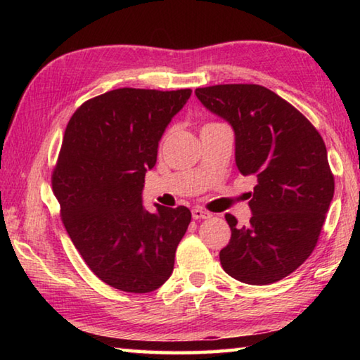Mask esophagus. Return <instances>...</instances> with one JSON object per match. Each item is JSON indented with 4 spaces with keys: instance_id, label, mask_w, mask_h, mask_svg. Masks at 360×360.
<instances>
[{
    "instance_id": "esophagus-1",
    "label": "esophagus",
    "mask_w": 360,
    "mask_h": 360,
    "mask_svg": "<svg viewBox=\"0 0 360 360\" xmlns=\"http://www.w3.org/2000/svg\"><path fill=\"white\" fill-rule=\"evenodd\" d=\"M192 217L195 219V221H200V219H210L211 217V212L205 211L202 208H193L192 210Z\"/></svg>"
}]
</instances>
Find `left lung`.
<instances>
[{"label":"left lung","mask_w":360,"mask_h":360,"mask_svg":"<svg viewBox=\"0 0 360 360\" xmlns=\"http://www.w3.org/2000/svg\"><path fill=\"white\" fill-rule=\"evenodd\" d=\"M195 95L233 129L240 173L257 178L249 225L225 214L231 238L221 265L241 283H276L309 257L324 225L335 191L326 144L302 112L262 85H212Z\"/></svg>","instance_id":"left-lung-1"}]
</instances>
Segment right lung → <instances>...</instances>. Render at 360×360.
<instances>
[{"label":"right lung","instance_id":"right-lung-1","mask_svg":"<svg viewBox=\"0 0 360 360\" xmlns=\"http://www.w3.org/2000/svg\"><path fill=\"white\" fill-rule=\"evenodd\" d=\"M192 90L115 89L85 101L66 125L53 193L79 254L103 283L146 294L172 276L191 224L186 206H143L158 141Z\"/></svg>","mask_w":360,"mask_h":360}]
</instances>
